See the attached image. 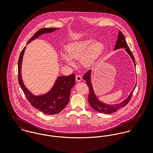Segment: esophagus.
Segmentation results:
<instances>
[{
    "instance_id": "obj_1",
    "label": "esophagus",
    "mask_w": 153,
    "mask_h": 153,
    "mask_svg": "<svg viewBox=\"0 0 153 153\" xmlns=\"http://www.w3.org/2000/svg\"><path fill=\"white\" fill-rule=\"evenodd\" d=\"M75 79L77 82H80L81 80H82V76L81 75H76V77H75Z\"/></svg>"
}]
</instances>
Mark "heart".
Here are the masks:
<instances>
[{"label": "heart", "mask_w": 153, "mask_h": 153, "mask_svg": "<svg viewBox=\"0 0 153 153\" xmlns=\"http://www.w3.org/2000/svg\"><path fill=\"white\" fill-rule=\"evenodd\" d=\"M104 50V44L88 38L72 42L66 47V53L62 52L61 57L66 64L73 65V60L81 58L82 65L88 67L94 64Z\"/></svg>", "instance_id": "obj_1"}]
</instances>
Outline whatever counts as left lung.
<instances>
[{
    "mask_svg": "<svg viewBox=\"0 0 153 153\" xmlns=\"http://www.w3.org/2000/svg\"><path fill=\"white\" fill-rule=\"evenodd\" d=\"M119 48H125L126 49V51L130 55V56L134 62V65L135 66L134 56L132 54L131 51L130 50V48L126 42L124 36L123 35V33L121 31H119L118 39L117 41V43L115 45L114 49L115 50V49H118ZM90 74H91V70L88 71L83 76V78H84V79H85L86 81L87 85L88 87L89 91V93L88 95V102H89V105L92 107V108H94V109H95V111H97L100 113L111 114V113L117 111L118 109L121 107H125L130 102L131 97H132V92L134 91V89L136 87V85H135L134 88L133 89V90L131 91V94H130L129 97L126 100H125L124 101H123L122 102L117 104H115V105L105 104H104L102 102L98 100V98H97V97L95 96V95L93 89H92L91 83V81H90Z\"/></svg>",
    "mask_w": 153,
    "mask_h": 153,
    "instance_id": "1",
    "label": "left lung"
}]
</instances>
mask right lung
I'll return each mask as SVG.
<instances>
[{
    "label": "right lung",
    "instance_id": "add662e5",
    "mask_svg": "<svg viewBox=\"0 0 153 153\" xmlns=\"http://www.w3.org/2000/svg\"><path fill=\"white\" fill-rule=\"evenodd\" d=\"M56 28H42L38 30L29 40L28 43L45 33H50L56 30ZM26 46L22 49L18 60V82L22 88L27 100L35 108L48 115H53L59 113L68 104L69 101L71 89L75 85V75L72 74L68 76H59L54 86L46 94L35 97L33 95L22 82L21 69L23 55Z\"/></svg>",
    "mask_w": 153,
    "mask_h": 153
}]
</instances>
